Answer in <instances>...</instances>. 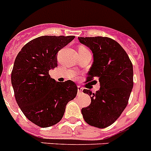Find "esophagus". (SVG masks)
<instances>
[{
	"mask_svg": "<svg viewBox=\"0 0 151 151\" xmlns=\"http://www.w3.org/2000/svg\"><path fill=\"white\" fill-rule=\"evenodd\" d=\"M82 91H83V88L81 86H78V95H81L82 93Z\"/></svg>",
	"mask_w": 151,
	"mask_h": 151,
	"instance_id": "obj_1",
	"label": "esophagus"
}]
</instances>
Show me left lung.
I'll return each instance as SVG.
<instances>
[{"mask_svg":"<svg viewBox=\"0 0 151 151\" xmlns=\"http://www.w3.org/2000/svg\"><path fill=\"white\" fill-rule=\"evenodd\" d=\"M78 40L93 54L87 82L98 78L100 83L95 93L83 90L90 95L91 104L82 109V114L89 125L105 128L112 124L127 106L134 85L133 65L124 50L112 39L95 37Z\"/></svg>","mask_w":151,"mask_h":151,"instance_id":"left-lung-1","label":"left lung"}]
</instances>
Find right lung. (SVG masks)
Returning a JSON list of instances; mask_svg holds the SVG:
<instances>
[{"label":"right lung","mask_w":151,"mask_h":151,"mask_svg":"<svg viewBox=\"0 0 151 151\" xmlns=\"http://www.w3.org/2000/svg\"><path fill=\"white\" fill-rule=\"evenodd\" d=\"M74 36H42L29 41L17 54L11 84L18 106L31 122L48 127L60 122L65 106L76 98V84L56 82L49 71L57 66V52Z\"/></svg>","instance_id":"obj_1"}]
</instances>
